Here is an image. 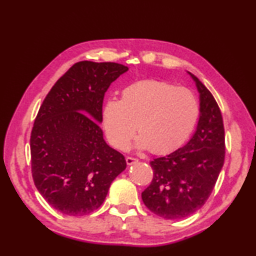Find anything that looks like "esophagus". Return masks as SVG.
I'll use <instances>...</instances> for the list:
<instances>
[{"label": "esophagus", "mask_w": 256, "mask_h": 256, "mask_svg": "<svg viewBox=\"0 0 256 256\" xmlns=\"http://www.w3.org/2000/svg\"><path fill=\"white\" fill-rule=\"evenodd\" d=\"M125 160H126V164H134V162H138V159L136 158H134V157H130V156H128L126 158H125Z\"/></svg>", "instance_id": "34e87169"}]
</instances>
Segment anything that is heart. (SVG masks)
Wrapping results in <instances>:
<instances>
[{"instance_id":"b5f03b06","label":"heart","mask_w":256,"mask_h":256,"mask_svg":"<svg viewBox=\"0 0 256 256\" xmlns=\"http://www.w3.org/2000/svg\"><path fill=\"white\" fill-rule=\"evenodd\" d=\"M198 115L200 105L190 89L166 81L144 80L125 86L120 100L107 99L102 123L115 148H125L138 130V146L159 154L183 144Z\"/></svg>"}]
</instances>
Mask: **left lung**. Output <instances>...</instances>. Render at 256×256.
<instances>
[{
	"mask_svg": "<svg viewBox=\"0 0 256 256\" xmlns=\"http://www.w3.org/2000/svg\"><path fill=\"white\" fill-rule=\"evenodd\" d=\"M190 74L200 92L196 131L184 146L150 162L154 177L141 196L151 212L170 220L185 218L202 208L224 162L222 112L206 86Z\"/></svg>",
	"mask_w": 256,
	"mask_h": 256,
	"instance_id": "left-lung-1",
	"label": "left lung"
}]
</instances>
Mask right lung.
<instances>
[{"mask_svg":"<svg viewBox=\"0 0 256 256\" xmlns=\"http://www.w3.org/2000/svg\"><path fill=\"white\" fill-rule=\"evenodd\" d=\"M128 70L112 62H78L42 104L30 136L32 180L60 214H92L126 168L124 156L104 140L99 123L105 92Z\"/></svg>","mask_w":256,"mask_h":256,"instance_id":"obj_1","label":"right lung"}]
</instances>
